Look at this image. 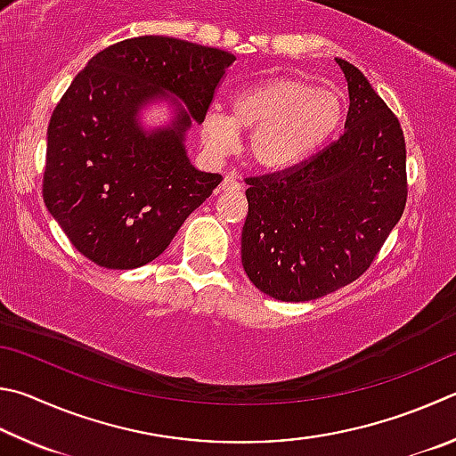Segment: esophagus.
<instances>
[{
  "mask_svg": "<svg viewBox=\"0 0 456 456\" xmlns=\"http://www.w3.org/2000/svg\"><path fill=\"white\" fill-rule=\"evenodd\" d=\"M240 188H242V183L238 182L236 175H232V174L224 175V180L220 183V190L222 191H234V190H240Z\"/></svg>",
  "mask_w": 456,
  "mask_h": 456,
  "instance_id": "34e87169",
  "label": "esophagus"
}]
</instances>
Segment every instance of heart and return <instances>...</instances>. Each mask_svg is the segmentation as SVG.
<instances>
[{
    "mask_svg": "<svg viewBox=\"0 0 456 456\" xmlns=\"http://www.w3.org/2000/svg\"><path fill=\"white\" fill-rule=\"evenodd\" d=\"M345 119L334 90L298 77H270L238 90L230 116L210 108L200 119V138L212 154L234 150L238 134L250 132L248 156L262 170H286L329 142Z\"/></svg>",
    "mask_w": 456,
    "mask_h": 456,
    "instance_id": "1",
    "label": "heart"
}]
</instances>
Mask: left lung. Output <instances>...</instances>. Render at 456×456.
I'll list each match as a JSON object with an SVG mask.
<instances>
[{"mask_svg":"<svg viewBox=\"0 0 456 456\" xmlns=\"http://www.w3.org/2000/svg\"><path fill=\"white\" fill-rule=\"evenodd\" d=\"M345 134L302 166L248 178L242 266L268 297L306 302L356 281L406 204V146L396 116L353 63Z\"/></svg>","mask_w":456,"mask_h":456,"instance_id":"obj_1","label":"left lung"}]
</instances>
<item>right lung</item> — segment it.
I'll list each match as a JSON object with an SVG mask.
<instances>
[{
  "mask_svg": "<svg viewBox=\"0 0 456 456\" xmlns=\"http://www.w3.org/2000/svg\"><path fill=\"white\" fill-rule=\"evenodd\" d=\"M234 55L164 36L106 47L87 61L47 126L44 202L69 242L98 266L130 270L162 254L220 174L200 172L186 151ZM173 106L146 128L142 110Z\"/></svg>",
  "mask_w": 456,
  "mask_h": 456,
  "instance_id": "add662e5",
  "label": "right lung"
}]
</instances>
